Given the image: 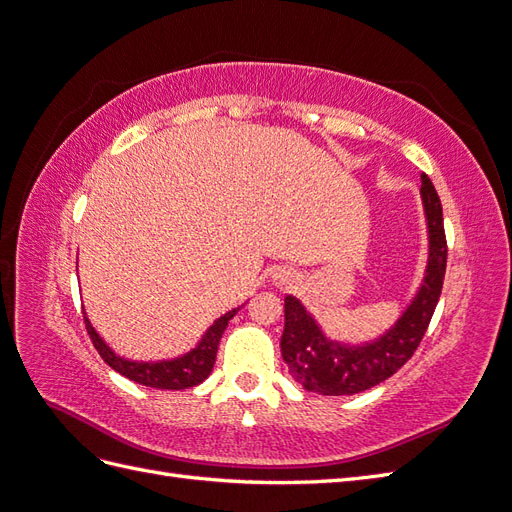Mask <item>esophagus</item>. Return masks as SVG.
I'll use <instances>...</instances> for the list:
<instances>
[{
    "mask_svg": "<svg viewBox=\"0 0 512 512\" xmlns=\"http://www.w3.org/2000/svg\"><path fill=\"white\" fill-rule=\"evenodd\" d=\"M275 280H277V284H280V286H288L292 282V275L288 271H280V273L275 275Z\"/></svg>",
    "mask_w": 512,
    "mask_h": 512,
    "instance_id": "obj_1",
    "label": "esophagus"
}]
</instances>
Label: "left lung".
Here are the masks:
<instances>
[{
  "label": "left lung",
  "instance_id": "1",
  "mask_svg": "<svg viewBox=\"0 0 512 512\" xmlns=\"http://www.w3.org/2000/svg\"><path fill=\"white\" fill-rule=\"evenodd\" d=\"M421 198L429 232V258L423 284L393 327L374 342L342 344L322 333L303 303L284 299L282 356L290 376L318 395H354L371 389L408 363L429 327L446 273V235L440 196L431 179L421 175Z\"/></svg>",
  "mask_w": 512,
  "mask_h": 512
}]
</instances>
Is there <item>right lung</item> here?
I'll return each mask as SVG.
<instances>
[{
  "label": "right lung",
  "mask_w": 512,
  "mask_h": 512,
  "mask_svg": "<svg viewBox=\"0 0 512 512\" xmlns=\"http://www.w3.org/2000/svg\"><path fill=\"white\" fill-rule=\"evenodd\" d=\"M239 312L237 309H230L224 316L215 320L207 333L200 339L198 346L192 348L190 352H185L183 356H177V359H168V361H128L123 356L115 354L111 346H106L104 339L98 335V331L91 327L89 318L85 316V327L87 333L94 342L96 350L104 359V363L111 365L115 371H119L121 376H126L132 382H138L143 386H151V389H164V391H181V389H190V386H196L207 376L211 374L213 363H215V354H218V346L222 333L228 327V320Z\"/></svg>",
  "instance_id": "right-lung-1"
}]
</instances>
